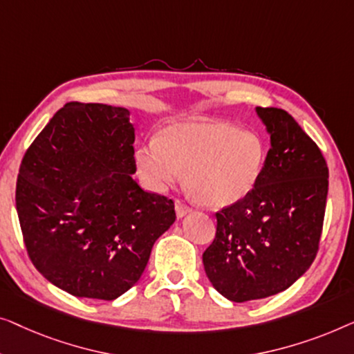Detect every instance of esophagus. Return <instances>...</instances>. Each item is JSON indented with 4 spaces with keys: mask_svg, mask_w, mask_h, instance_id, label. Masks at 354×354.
<instances>
[{
    "mask_svg": "<svg viewBox=\"0 0 354 354\" xmlns=\"http://www.w3.org/2000/svg\"><path fill=\"white\" fill-rule=\"evenodd\" d=\"M176 215H178V218H183L184 215H187L189 212H191V207L189 205H186V203H184L183 201H176Z\"/></svg>",
    "mask_w": 354,
    "mask_h": 354,
    "instance_id": "34e87169",
    "label": "esophagus"
}]
</instances>
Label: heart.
<instances>
[{
	"label": "heart",
	"instance_id": "1",
	"mask_svg": "<svg viewBox=\"0 0 354 354\" xmlns=\"http://www.w3.org/2000/svg\"><path fill=\"white\" fill-rule=\"evenodd\" d=\"M266 151L261 139L227 122H186L136 152L144 183L163 191L184 178L203 205L223 208L252 192L261 176Z\"/></svg>",
	"mask_w": 354,
	"mask_h": 354
}]
</instances>
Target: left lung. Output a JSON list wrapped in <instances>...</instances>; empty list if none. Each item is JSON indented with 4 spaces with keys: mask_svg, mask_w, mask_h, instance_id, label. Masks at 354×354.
<instances>
[{
    "mask_svg": "<svg viewBox=\"0 0 354 354\" xmlns=\"http://www.w3.org/2000/svg\"><path fill=\"white\" fill-rule=\"evenodd\" d=\"M271 136L257 186L216 212V236L203 252L213 287L242 303L286 290L319 250L328 168L317 144L290 113L257 107Z\"/></svg>",
    "mask_w": 354,
    "mask_h": 354,
    "instance_id": "8db88e82",
    "label": "left lung"
}]
</instances>
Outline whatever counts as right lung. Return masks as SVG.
<instances>
[{
  "mask_svg": "<svg viewBox=\"0 0 354 354\" xmlns=\"http://www.w3.org/2000/svg\"><path fill=\"white\" fill-rule=\"evenodd\" d=\"M133 142L127 109L68 102L22 158L16 207L28 258L73 297L129 290L176 220L171 198L133 179Z\"/></svg>",
  "mask_w": 354,
  "mask_h": 354,
  "instance_id": "obj_1",
  "label": "right lung"
}]
</instances>
